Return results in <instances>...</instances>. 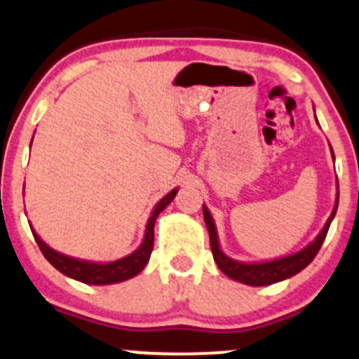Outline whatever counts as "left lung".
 Instances as JSON below:
<instances>
[{"instance_id": "obj_1", "label": "left lung", "mask_w": 359, "mask_h": 359, "mask_svg": "<svg viewBox=\"0 0 359 359\" xmlns=\"http://www.w3.org/2000/svg\"><path fill=\"white\" fill-rule=\"evenodd\" d=\"M330 149L332 154V161H334V153H332L331 144H330ZM338 203H339V184H338V178H336L334 208H332L330 218H327V222L324 223L323 230L319 231L318 237H316L311 243H307L304 248H301V250L296 252V254L284 255V257H279V259H272V260H262V262H242V260H235L226 255L220 247L218 230H217V225H215L212 213H210L208 206L203 205V218L206 223V229H208V233H210V245H212V254H213L215 262H217L218 269H220L226 277H230V279L237 282H242V284L245 285H252V287H262V285H271V284H276V282L289 279V277L296 276V273L304 271L307 265L313 262L314 257L318 255L319 248H321L324 238H326L327 235V230H330L331 222L334 220Z\"/></svg>"}]
</instances>
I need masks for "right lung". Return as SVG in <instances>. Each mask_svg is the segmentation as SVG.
<instances>
[{"mask_svg": "<svg viewBox=\"0 0 359 359\" xmlns=\"http://www.w3.org/2000/svg\"><path fill=\"white\" fill-rule=\"evenodd\" d=\"M33 141V139H32ZM32 147V144H29ZM178 193V188L171 189L166 196H163L158 203L154 205L151 217L147 218L144 237H142L141 245H139L133 254L122 257V259L114 260V262H92V260H83V259H75V257L60 254V252L53 250L48 243H45L41 240L40 235L36 233L33 225L29 223V229H32L33 237H35L38 247H40L41 254L45 255V259L57 269L58 272H62L63 276L70 277V279L83 282L88 285H109V284H119V282L129 280L133 277H136L139 272H142V269L146 267V264L149 262L151 252H153L154 245V223L158 215L171 203L172 198Z\"/></svg>", "mask_w": 359, "mask_h": 359, "instance_id": "right-lung-1", "label": "right lung"}]
</instances>
